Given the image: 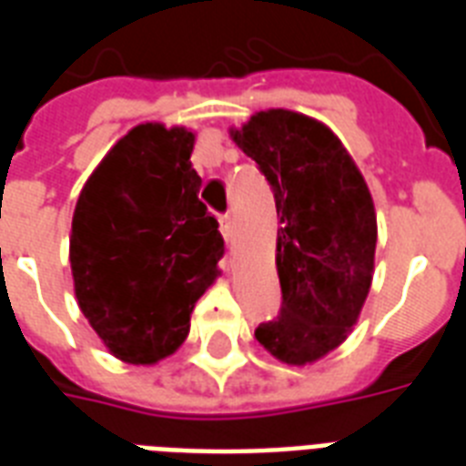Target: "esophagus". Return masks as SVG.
I'll return each instance as SVG.
<instances>
[{
  "label": "esophagus",
  "mask_w": 466,
  "mask_h": 466,
  "mask_svg": "<svg viewBox=\"0 0 466 466\" xmlns=\"http://www.w3.org/2000/svg\"><path fill=\"white\" fill-rule=\"evenodd\" d=\"M220 232H222V237H225V241H232V237H234V218H232V213H225L220 218Z\"/></svg>",
  "instance_id": "1"
}]
</instances>
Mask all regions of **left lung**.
Instances as JSON below:
<instances>
[{"instance_id": "obj_1", "label": "left lung", "mask_w": 466, "mask_h": 466, "mask_svg": "<svg viewBox=\"0 0 466 466\" xmlns=\"http://www.w3.org/2000/svg\"><path fill=\"white\" fill-rule=\"evenodd\" d=\"M229 134L270 184L279 218L282 309L256 339L285 364H313L347 339L369 297L373 198L342 141L311 116L268 109Z\"/></svg>"}]
</instances>
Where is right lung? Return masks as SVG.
Wrapping results in <instances>:
<instances>
[{
    "label": "right lung",
    "mask_w": 466,
    "mask_h": 466,
    "mask_svg": "<svg viewBox=\"0 0 466 466\" xmlns=\"http://www.w3.org/2000/svg\"><path fill=\"white\" fill-rule=\"evenodd\" d=\"M194 141L184 127L138 124L102 157L76 203V299L127 364H155L179 350L196 301L220 275L225 239L198 200Z\"/></svg>",
    "instance_id": "add662e5"
}]
</instances>
